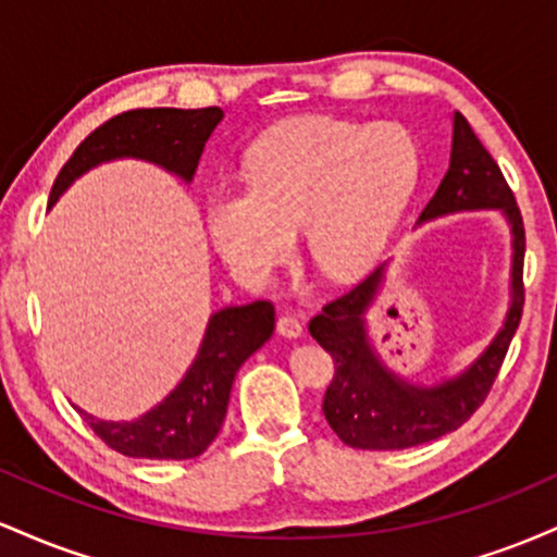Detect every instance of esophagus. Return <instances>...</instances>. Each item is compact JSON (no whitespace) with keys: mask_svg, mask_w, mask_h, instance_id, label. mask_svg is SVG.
Returning a JSON list of instances; mask_svg holds the SVG:
<instances>
[{"mask_svg":"<svg viewBox=\"0 0 557 557\" xmlns=\"http://www.w3.org/2000/svg\"><path fill=\"white\" fill-rule=\"evenodd\" d=\"M277 332L283 337H300L304 335V324H300L293 314H283L277 319Z\"/></svg>","mask_w":557,"mask_h":557,"instance_id":"1","label":"esophagus"}]
</instances>
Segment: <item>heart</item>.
Wrapping results in <instances>:
<instances>
[{
  "label": "heart",
  "mask_w": 557,
  "mask_h": 557,
  "mask_svg": "<svg viewBox=\"0 0 557 557\" xmlns=\"http://www.w3.org/2000/svg\"><path fill=\"white\" fill-rule=\"evenodd\" d=\"M419 172V144L403 125L306 114L270 127L251 146L246 185H216L207 227L240 277L270 280L300 227L317 270L348 280L380 257Z\"/></svg>",
  "instance_id": "heart-1"
}]
</instances>
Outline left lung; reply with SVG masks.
I'll list each match as a JSON object with an SVG mask.
<instances>
[{
	"mask_svg": "<svg viewBox=\"0 0 557 557\" xmlns=\"http://www.w3.org/2000/svg\"><path fill=\"white\" fill-rule=\"evenodd\" d=\"M500 212L510 230L508 311L500 330L469 367L445 380L421 385L389 369L369 335L367 314L387 280L380 264L341 298L330 300L309 322L311 337L335 361L324 419L345 445L361 450H403L458 430L487 398L508 354L523 309V222L500 168L461 112H453L450 164L417 225L458 212Z\"/></svg>",
	"mask_w": 557,
	"mask_h": 557,
	"instance_id": "8db88e82",
	"label": "left lung"
}]
</instances>
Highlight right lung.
Returning <instances> with one entry per match:
<instances>
[{"instance_id":"add662e5","label":"right lung","mask_w":557,"mask_h":557,"mask_svg":"<svg viewBox=\"0 0 557 557\" xmlns=\"http://www.w3.org/2000/svg\"><path fill=\"white\" fill-rule=\"evenodd\" d=\"M222 117L225 112L220 107H207V110L159 107V110L117 114L110 123L96 127L73 151L52 185L49 209L81 175L114 159H140L181 177L183 183H190L203 146ZM272 332L274 306L270 300L225 306L209 317L194 363L154 408L131 421L96 419L94 413L75 408L88 421V426L123 456L154 458V461L196 458L212 445L225 421L230 389L243 361L257 354L270 341Z\"/></svg>"}]
</instances>
